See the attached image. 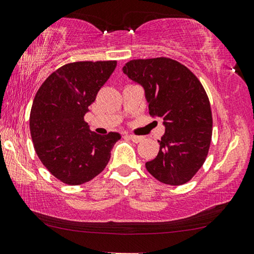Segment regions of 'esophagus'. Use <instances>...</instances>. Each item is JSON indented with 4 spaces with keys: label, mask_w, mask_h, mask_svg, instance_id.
<instances>
[{
    "label": "esophagus",
    "mask_w": 254,
    "mask_h": 254,
    "mask_svg": "<svg viewBox=\"0 0 254 254\" xmlns=\"http://www.w3.org/2000/svg\"><path fill=\"white\" fill-rule=\"evenodd\" d=\"M128 139H131L132 141L133 142H135V143H138V142H140V141H142V137H139V135H133V134H130L128 135Z\"/></svg>",
    "instance_id": "esophagus-1"
}]
</instances>
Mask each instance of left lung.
Wrapping results in <instances>:
<instances>
[{
    "label": "left lung",
    "mask_w": 254,
    "mask_h": 254,
    "mask_svg": "<svg viewBox=\"0 0 254 254\" xmlns=\"http://www.w3.org/2000/svg\"><path fill=\"white\" fill-rule=\"evenodd\" d=\"M123 73L142 86L149 114L165 127L147 171L166 185L186 184L203 165L211 143L212 113L203 85L186 66L163 57L131 60Z\"/></svg>",
    "instance_id": "obj_1"
}]
</instances>
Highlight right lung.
Returning <instances> with one entry per match:
<instances>
[{
  "label": "right lung",
  "instance_id": "right-lung-1",
  "mask_svg": "<svg viewBox=\"0 0 254 254\" xmlns=\"http://www.w3.org/2000/svg\"><path fill=\"white\" fill-rule=\"evenodd\" d=\"M116 67V62H77L49 76L34 98L30 135L37 156L52 176L82 185L99 175L121 139L117 132L99 135L84 115Z\"/></svg>",
  "mask_w": 254,
  "mask_h": 254
}]
</instances>
